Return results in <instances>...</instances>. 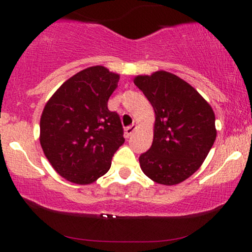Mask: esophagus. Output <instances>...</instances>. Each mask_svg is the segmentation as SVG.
<instances>
[{
	"label": "esophagus",
	"mask_w": 252,
	"mask_h": 252,
	"mask_svg": "<svg viewBox=\"0 0 252 252\" xmlns=\"http://www.w3.org/2000/svg\"><path fill=\"white\" fill-rule=\"evenodd\" d=\"M135 129H136L135 124H131V126H126V130H124V135H126V137H129V136L135 131Z\"/></svg>",
	"instance_id": "34e87169"
}]
</instances>
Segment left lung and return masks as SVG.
<instances>
[{"instance_id": "obj_1", "label": "left lung", "mask_w": 252, "mask_h": 252, "mask_svg": "<svg viewBox=\"0 0 252 252\" xmlns=\"http://www.w3.org/2000/svg\"><path fill=\"white\" fill-rule=\"evenodd\" d=\"M134 83L155 111L154 138L140 156L141 169L158 184H180L199 169L215 143V112L193 86L169 72L137 76Z\"/></svg>"}]
</instances>
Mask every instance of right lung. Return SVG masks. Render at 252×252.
Instances as JSON below:
<instances>
[{"label":"right lung","instance_id":"add662e5","mask_svg":"<svg viewBox=\"0 0 252 252\" xmlns=\"http://www.w3.org/2000/svg\"><path fill=\"white\" fill-rule=\"evenodd\" d=\"M118 80L104 66H92L66 80L46 103L40 144L66 180L94 182L110 169L112 156L124 143L121 118L108 109Z\"/></svg>","mask_w":252,"mask_h":252}]
</instances>
